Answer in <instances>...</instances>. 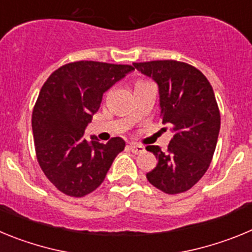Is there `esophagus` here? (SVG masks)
Wrapping results in <instances>:
<instances>
[{"instance_id": "esophagus-1", "label": "esophagus", "mask_w": 252, "mask_h": 252, "mask_svg": "<svg viewBox=\"0 0 252 252\" xmlns=\"http://www.w3.org/2000/svg\"><path fill=\"white\" fill-rule=\"evenodd\" d=\"M128 148H130V150L132 151L133 154H141L145 151V148L142 145H139V144H130Z\"/></svg>"}]
</instances>
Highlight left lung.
Returning <instances> with one entry per match:
<instances>
[{
  "instance_id": "8db88e82",
  "label": "left lung",
  "mask_w": 252,
  "mask_h": 252,
  "mask_svg": "<svg viewBox=\"0 0 252 252\" xmlns=\"http://www.w3.org/2000/svg\"><path fill=\"white\" fill-rule=\"evenodd\" d=\"M133 66L157 82L162 124L173 132L165 153L146 146L158 159L146 178L168 194L186 192L203 177L217 145L221 116L212 86L201 70L183 62L154 60Z\"/></svg>"
}]
</instances>
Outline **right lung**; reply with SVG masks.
<instances>
[{
  "mask_svg": "<svg viewBox=\"0 0 252 252\" xmlns=\"http://www.w3.org/2000/svg\"><path fill=\"white\" fill-rule=\"evenodd\" d=\"M133 66L74 62L51 73L32 111V133L39 165L60 192L84 197L98 188L115 158L125 149L121 137L102 144L84 130L102 97Z\"/></svg>",
  "mask_w": 252,
  "mask_h": 252,
  "instance_id": "add662e5",
  "label": "right lung"
}]
</instances>
